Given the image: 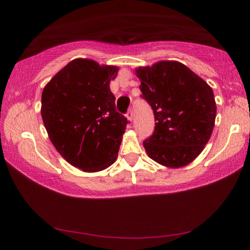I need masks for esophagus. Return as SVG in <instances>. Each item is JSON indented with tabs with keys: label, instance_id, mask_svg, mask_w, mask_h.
<instances>
[{
	"label": "esophagus",
	"instance_id": "1",
	"mask_svg": "<svg viewBox=\"0 0 250 250\" xmlns=\"http://www.w3.org/2000/svg\"><path fill=\"white\" fill-rule=\"evenodd\" d=\"M126 118L128 119V122L132 123V121H133V111L132 110L127 111V114H126Z\"/></svg>",
	"mask_w": 250,
	"mask_h": 250
}]
</instances>
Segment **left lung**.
I'll use <instances>...</instances> for the list:
<instances>
[{
  "mask_svg": "<svg viewBox=\"0 0 250 250\" xmlns=\"http://www.w3.org/2000/svg\"><path fill=\"white\" fill-rule=\"evenodd\" d=\"M135 75L156 121L153 134L143 141L148 156L169 168L192 163L213 133L216 102L211 87L179 61L139 67Z\"/></svg>",
  "mask_w": 250,
  "mask_h": 250,
  "instance_id": "left-lung-1",
  "label": "left lung"
}]
</instances>
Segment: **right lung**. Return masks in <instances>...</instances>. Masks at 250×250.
Returning <instances> with one entry per match:
<instances>
[{
    "instance_id": "add662e5",
    "label": "right lung",
    "mask_w": 250,
    "mask_h": 250,
    "mask_svg": "<svg viewBox=\"0 0 250 250\" xmlns=\"http://www.w3.org/2000/svg\"><path fill=\"white\" fill-rule=\"evenodd\" d=\"M118 67L71 60L43 88L41 115L57 151L70 165L100 172L118 156L127 119L116 111L111 80Z\"/></svg>"
}]
</instances>
